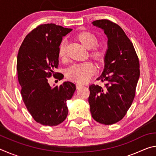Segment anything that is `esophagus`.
Returning <instances> with one entry per match:
<instances>
[{"label": "esophagus", "mask_w": 156, "mask_h": 156, "mask_svg": "<svg viewBox=\"0 0 156 156\" xmlns=\"http://www.w3.org/2000/svg\"><path fill=\"white\" fill-rule=\"evenodd\" d=\"M83 87V85H82V84H78V83L76 84V88H77V89H80V87Z\"/></svg>", "instance_id": "obj_1"}]
</instances>
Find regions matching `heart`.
I'll return each instance as SVG.
<instances>
[{
  "label": "heart",
  "instance_id": "heart-1",
  "mask_svg": "<svg viewBox=\"0 0 156 156\" xmlns=\"http://www.w3.org/2000/svg\"><path fill=\"white\" fill-rule=\"evenodd\" d=\"M78 39L83 45L87 49H92L98 44L97 37L94 34L89 31H83L79 34ZM67 41L63 39L59 46V56L60 58H65L67 54L66 51ZM92 55L97 59H101L103 56V52L101 50H95L92 52ZM95 72V67L91 62H84L81 63H76L67 69V78L70 80H74L79 83H85L90 80Z\"/></svg>",
  "mask_w": 156,
  "mask_h": 156
}]
</instances>
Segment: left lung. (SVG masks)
Instances as JSON below:
<instances>
[{"label": "left lung", "instance_id": "1", "mask_svg": "<svg viewBox=\"0 0 156 156\" xmlns=\"http://www.w3.org/2000/svg\"><path fill=\"white\" fill-rule=\"evenodd\" d=\"M92 24L104 31L108 41L103 72L97 78L105 84L89 86V104L95 120L112 125L122 119L135 97L139 60L133 43L119 25L105 19Z\"/></svg>", "mask_w": 156, "mask_h": 156}]
</instances>
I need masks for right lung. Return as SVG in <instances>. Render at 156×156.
Here are the masks:
<instances>
[{
	"label": "right lung",
	"instance_id": "add662e5",
	"mask_svg": "<svg viewBox=\"0 0 156 156\" xmlns=\"http://www.w3.org/2000/svg\"><path fill=\"white\" fill-rule=\"evenodd\" d=\"M72 30L52 23L39 25L26 36L18 53L16 69L23 100L34 119L43 125L56 126L66 119L67 101L76 89L69 81L54 87L48 83L52 74L59 80L63 78L62 73L56 76L54 69L58 66L62 37Z\"/></svg>",
	"mask_w": 156,
	"mask_h": 156
}]
</instances>
